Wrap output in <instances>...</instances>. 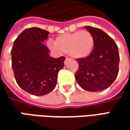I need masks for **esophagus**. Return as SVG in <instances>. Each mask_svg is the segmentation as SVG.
<instances>
[{
    "label": "esophagus",
    "instance_id": "esophagus-1",
    "mask_svg": "<svg viewBox=\"0 0 130 130\" xmlns=\"http://www.w3.org/2000/svg\"><path fill=\"white\" fill-rule=\"evenodd\" d=\"M70 59L69 58H68V57H67V58H65V62H64V63H65V65H67V64H68V62H70Z\"/></svg>",
    "mask_w": 130,
    "mask_h": 130
}]
</instances>
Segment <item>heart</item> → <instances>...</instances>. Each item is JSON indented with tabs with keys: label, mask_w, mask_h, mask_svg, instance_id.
I'll return each instance as SVG.
<instances>
[{
	"label": "heart",
	"mask_w": 130,
	"mask_h": 130,
	"mask_svg": "<svg viewBox=\"0 0 130 130\" xmlns=\"http://www.w3.org/2000/svg\"><path fill=\"white\" fill-rule=\"evenodd\" d=\"M49 48L54 51L68 53L75 59L85 58L90 56L94 47V37L88 30H77L60 35L55 42L48 41Z\"/></svg>",
	"instance_id": "1"
}]
</instances>
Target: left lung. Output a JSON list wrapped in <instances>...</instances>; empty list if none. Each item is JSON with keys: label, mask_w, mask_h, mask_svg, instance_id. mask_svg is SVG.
Listing matches in <instances>:
<instances>
[{"label": "left lung", "mask_w": 130, "mask_h": 130, "mask_svg": "<svg viewBox=\"0 0 130 130\" xmlns=\"http://www.w3.org/2000/svg\"><path fill=\"white\" fill-rule=\"evenodd\" d=\"M85 28L94 37V48L90 56L76 59L79 70L75 79L84 90L102 91L109 88L118 76L120 61L118 48L103 30L92 26Z\"/></svg>", "instance_id": "left-lung-1"}]
</instances>
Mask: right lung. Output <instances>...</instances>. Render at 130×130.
<instances>
[{
  "mask_svg": "<svg viewBox=\"0 0 130 130\" xmlns=\"http://www.w3.org/2000/svg\"><path fill=\"white\" fill-rule=\"evenodd\" d=\"M49 32L37 27L26 28L14 42L12 68L17 84L27 93L44 95L54 90L65 58H54L43 42Z\"/></svg>",
  "mask_w": 130,
  "mask_h": 130,
  "instance_id": "right-lung-1",
  "label": "right lung"
}]
</instances>
